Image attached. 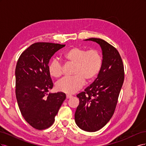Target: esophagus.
Wrapping results in <instances>:
<instances>
[{"label": "esophagus", "mask_w": 146, "mask_h": 146, "mask_svg": "<svg viewBox=\"0 0 146 146\" xmlns=\"http://www.w3.org/2000/svg\"><path fill=\"white\" fill-rule=\"evenodd\" d=\"M72 96L71 95H66V98L67 99H70V98H72Z\"/></svg>", "instance_id": "1"}]
</instances>
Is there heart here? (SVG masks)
Masks as SVG:
<instances>
[{
  "instance_id": "1",
  "label": "heart",
  "mask_w": 146,
  "mask_h": 146,
  "mask_svg": "<svg viewBox=\"0 0 146 146\" xmlns=\"http://www.w3.org/2000/svg\"><path fill=\"white\" fill-rule=\"evenodd\" d=\"M66 62L74 65V75L64 77L56 83V89L66 94H74L83 86L84 80L90 82L98 76L102 68L103 58L97 50L86 49L73 47L66 50L63 55ZM48 72L53 77L58 78L62 74V65L59 61L54 60L48 65Z\"/></svg>"
}]
</instances>
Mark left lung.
I'll use <instances>...</instances> for the list:
<instances>
[{
  "mask_svg": "<svg viewBox=\"0 0 146 146\" xmlns=\"http://www.w3.org/2000/svg\"><path fill=\"white\" fill-rule=\"evenodd\" d=\"M100 45L103 63L98 77L77 95L79 105L75 121L83 130L94 132L104 127L113 116L124 80V68L116 48L99 38H89Z\"/></svg>",
  "mask_w": 146,
  "mask_h": 146,
  "instance_id": "obj_1",
  "label": "left lung"
}]
</instances>
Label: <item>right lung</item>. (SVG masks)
<instances>
[{
	"label": "right lung",
	"mask_w": 146,
	"mask_h": 146,
	"mask_svg": "<svg viewBox=\"0 0 146 146\" xmlns=\"http://www.w3.org/2000/svg\"><path fill=\"white\" fill-rule=\"evenodd\" d=\"M64 44L36 42L25 50L17 60L15 70L16 96L25 120L37 130H44L55 121L66 94L47 93L54 84L48 64Z\"/></svg>",
	"instance_id": "add662e5"
}]
</instances>
